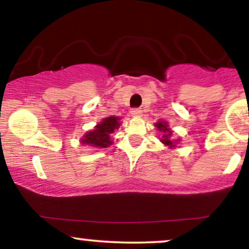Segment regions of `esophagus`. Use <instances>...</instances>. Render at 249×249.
Returning a JSON list of instances; mask_svg holds the SVG:
<instances>
[{"label": "esophagus", "mask_w": 249, "mask_h": 249, "mask_svg": "<svg viewBox=\"0 0 249 249\" xmlns=\"http://www.w3.org/2000/svg\"><path fill=\"white\" fill-rule=\"evenodd\" d=\"M130 114L133 116H135V118H140V116L142 115V110L140 109V108H133V109L130 110Z\"/></svg>", "instance_id": "34e87169"}]
</instances>
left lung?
I'll return each mask as SVG.
<instances>
[{"label": "left lung", "mask_w": 249, "mask_h": 249, "mask_svg": "<svg viewBox=\"0 0 249 249\" xmlns=\"http://www.w3.org/2000/svg\"><path fill=\"white\" fill-rule=\"evenodd\" d=\"M155 125L157 127V129L160 131H162L163 133V136L162 139H160V141L162 143H164L165 145H169V148H175L176 147L178 140H172L171 136H172V131L170 130V128H169V125L166 122H163V121H160L157 122V124H155Z\"/></svg>", "instance_id": "left-lung-1"}]
</instances>
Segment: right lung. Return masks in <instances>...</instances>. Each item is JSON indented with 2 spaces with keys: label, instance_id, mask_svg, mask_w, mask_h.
I'll return each mask as SVG.
<instances>
[{
  "label": "right lung",
  "instance_id": "right-lung-1",
  "mask_svg": "<svg viewBox=\"0 0 249 249\" xmlns=\"http://www.w3.org/2000/svg\"><path fill=\"white\" fill-rule=\"evenodd\" d=\"M119 127L120 118L118 116L104 119L100 124L95 125L94 129L85 134L81 139V143L93 148H107L113 143L110 134L119 129Z\"/></svg>",
  "mask_w": 249,
  "mask_h": 249
}]
</instances>
